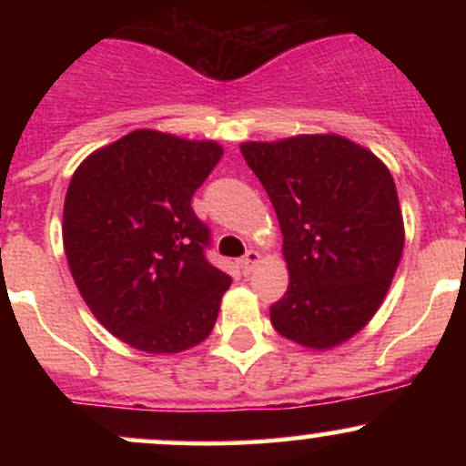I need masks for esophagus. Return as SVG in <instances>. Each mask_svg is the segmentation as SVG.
Segmentation results:
<instances>
[{
	"label": "esophagus",
	"mask_w": 466,
	"mask_h": 466,
	"mask_svg": "<svg viewBox=\"0 0 466 466\" xmlns=\"http://www.w3.org/2000/svg\"><path fill=\"white\" fill-rule=\"evenodd\" d=\"M260 263V254L256 249H248L245 251V256L243 258L238 260V265H240V269H243V274H251V269H254L256 265Z\"/></svg>",
	"instance_id": "34e87169"
}]
</instances>
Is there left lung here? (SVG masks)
I'll return each instance as SVG.
<instances>
[{"label": "left lung", "instance_id": "obj_1", "mask_svg": "<svg viewBox=\"0 0 466 466\" xmlns=\"http://www.w3.org/2000/svg\"><path fill=\"white\" fill-rule=\"evenodd\" d=\"M282 229L289 287L274 329L309 349L341 344L381 307L403 254L392 175L341 136H298L240 147Z\"/></svg>", "mask_w": 466, "mask_h": 466}]
</instances>
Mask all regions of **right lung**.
Here are the masks:
<instances>
[{
    "mask_svg": "<svg viewBox=\"0 0 466 466\" xmlns=\"http://www.w3.org/2000/svg\"><path fill=\"white\" fill-rule=\"evenodd\" d=\"M223 148L140 129L89 155L63 206V245L100 324L144 352H181L212 333L232 278L208 260L195 190Z\"/></svg>",
    "mask_w": 466,
    "mask_h": 466,
    "instance_id": "1",
    "label": "right lung"
}]
</instances>
